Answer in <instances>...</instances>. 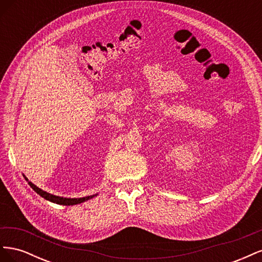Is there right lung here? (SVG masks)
<instances>
[{
    "mask_svg": "<svg viewBox=\"0 0 262 262\" xmlns=\"http://www.w3.org/2000/svg\"><path fill=\"white\" fill-rule=\"evenodd\" d=\"M26 180H28L27 178H25ZM28 185L33 188L35 191L39 194L41 195L43 199L46 200H49L53 203H57V204H62V205H74V204H78V203H82L84 201H87L92 199V198H94L96 194L94 195H89V196H84V198H73V199H71V198H63V196H58V195H53V194H50L48 192L43 191V190H41L40 188H38L37 186H35L33 182L28 181Z\"/></svg>",
    "mask_w": 262,
    "mask_h": 262,
    "instance_id": "add662e5",
    "label": "right lung"
}]
</instances>
